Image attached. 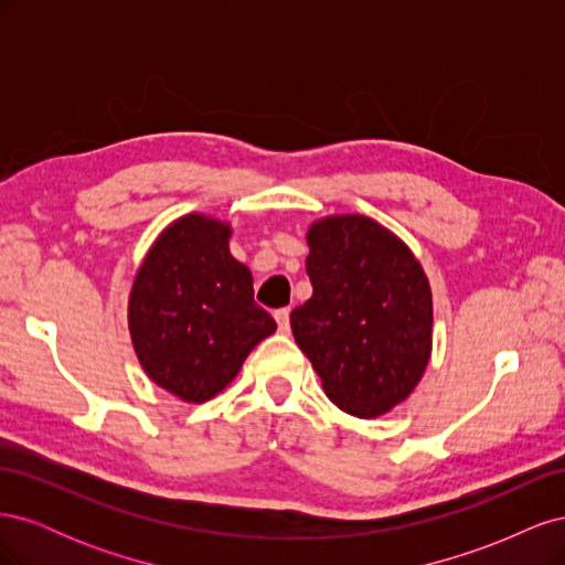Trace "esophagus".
Instances as JSON below:
<instances>
[{
	"label": "esophagus",
	"instance_id": "esophagus-1",
	"mask_svg": "<svg viewBox=\"0 0 565 565\" xmlns=\"http://www.w3.org/2000/svg\"><path fill=\"white\" fill-rule=\"evenodd\" d=\"M273 316H276L278 330H280V332H289V309H278Z\"/></svg>",
	"mask_w": 565,
	"mask_h": 565
}]
</instances>
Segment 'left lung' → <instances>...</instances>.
<instances>
[{"label": "left lung", "mask_w": 565, "mask_h": 565, "mask_svg": "<svg viewBox=\"0 0 565 565\" xmlns=\"http://www.w3.org/2000/svg\"><path fill=\"white\" fill-rule=\"evenodd\" d=\"M309 247L313 295L289 313L292 334L337 407L380 417L429 363V280L403 241L361 214L318 221Z\"/></svg>", "instance_id": "left-lung-1"}]
</instances>
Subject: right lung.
<instances>
[{
    "instance_id": "add662e5",
    "label": "right lung",
    "mask_w": 565,
    "mask_h": 565,
    "mask_svg": "<svg viewBox=\"0 0 565 565\" xmlns=\"http://www.w3.org/2000/svg\"><path fill=\"white\" fill-rule=\"evenodd\" d=\"M231 228L188 214L169 226L136 273L129 330L148 377L188 403H204L276 332L254 301L252 273L228 252Z\"/></svg>"
}]
</instances>
